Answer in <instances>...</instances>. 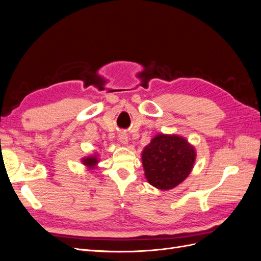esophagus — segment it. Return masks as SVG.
I'll use <instances>...</instances> for the list:
<instances>
[{"mask_svg": "<svg viewBox=\"0 0 261 261\" xmlns=\"http://www.w3.org/2000/svg\"><path fill=\"white\" fill-rule=\"evenodd\" d=\"M118 141L123 145V146H126L128 144V136L127 134H126L125 132H121L118 133Z\"/></svg>", "mask_w": 261, "mask_h": 261, "instance_id": "34e87169", "label": "esophagus"}]
</instances>
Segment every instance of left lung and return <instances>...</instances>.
Masks as SVG:
<instances>
[{
	"label": "left lung",
	"instance_id": "8db88e82",
	"mask_svg": "<svg viewBox=\"0 0 261 261\" xmlns=\"http://www.w3.org/2000/svg\"><path fill=\"white\" fill-rule=\"evenodd\" d=\"M196 155L195 147L185 137L156 134L141 152L148 183L161 191L176 187L191 174Z\"/></svg>",
	"mask_w": 261,
	"mask_h": 261
}]
</instances>
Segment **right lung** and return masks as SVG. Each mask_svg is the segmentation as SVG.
<instances>
[{
	"label": "right lung",
	"instance_id": "right-lung-1",
	"mask_svg": "<svg viewBox=\"0 0 261 261\" xmlns=\"http://www.w3.org/2000/svg\"><path fill=\"white\" fill-rule=\"evenodd\" d=\"M81 161L88 170L97 169L98 168V163L100 162L98 153H93V154H90V155L84 156V158H82Z\"/></svg>",
	"mask_w": 261,
	"mask_h": 261
}]
</instances>
